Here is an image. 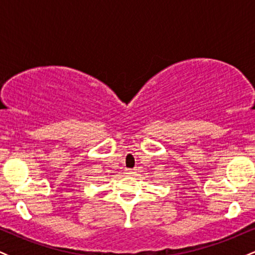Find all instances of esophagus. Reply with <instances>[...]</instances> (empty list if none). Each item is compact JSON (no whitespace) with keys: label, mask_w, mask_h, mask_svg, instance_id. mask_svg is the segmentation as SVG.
Instances as JSON below:
<instances>
[{"label":"esophagus","mask_w":255,"mask_h":255,"mask_svg":"<svg viewBox=\"0 0 255 255\" xmlns=\"http://www.w3.org/2000/svg\"><path fill=\"white\" fill-rule=\"evenodd\" d=\"M126 174L129 175V176H131V175L135 174V170H131V169H127V170H126Z\"/></svg>","instance_id":"34e87169"}]
</instances>
